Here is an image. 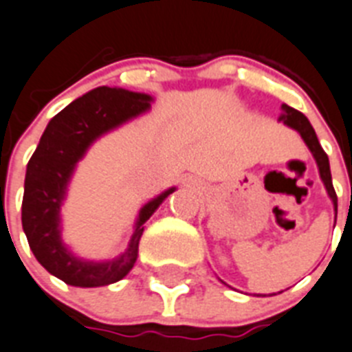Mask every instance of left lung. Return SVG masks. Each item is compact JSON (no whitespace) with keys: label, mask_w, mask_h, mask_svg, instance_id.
Here are the masks:
<instances>
[{"label":"left lung","mask_w":352,"mask_h":352,"mask_svg":"<svg viewBox=\"0 0 352 352\" xmlns=\"http://www.w3.org/2000/svg\"><path fill=\"white\" fill-rule=\"evenodd\" d=\"M283 111L285 114H281L279 121H283L285 125L292 126L295 131L299 132L300 138L304 140V143L308 144L309 152L313 153V157L317 161L318 171H320V179L326 186L327 195H329V199L333 200V206H335V221H336V208H338V199H336L335 188H333V181H331V170H329V159H327V153L322 150L320 143L317 140V134L313 131L311 123L308 121V118L304 116L302 112H299L297 109L288 107V105H283Z\"/></svg>","instance_id":"1"}]
</instances>
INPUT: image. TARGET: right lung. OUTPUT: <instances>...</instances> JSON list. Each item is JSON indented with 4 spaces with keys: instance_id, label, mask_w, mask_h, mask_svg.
<instances>
[{
    "instance_id": "1",
    "label": "right lung",
    "mask_w": 352,
    "mask_h": 352,
    "mask_svg": "<svg viewBox=\"0 0 352 352\" xmlns=\"http://www.w3.org/2000/svg\"><path fill=\"white\" fill-rule=\"evenodd\" d=\"M152 96L143 93L96 87L71 102L50 120L34 155L28 161L23 195V231L37 261L66 285L96 288L120 281L132 270L144 221L173 193L170 188L144 204L135 221L129 249L111 261L75 258L60 240V206L76 162L100 135L123 125L150 109Z\"/></svg>"
}]
</instances>
